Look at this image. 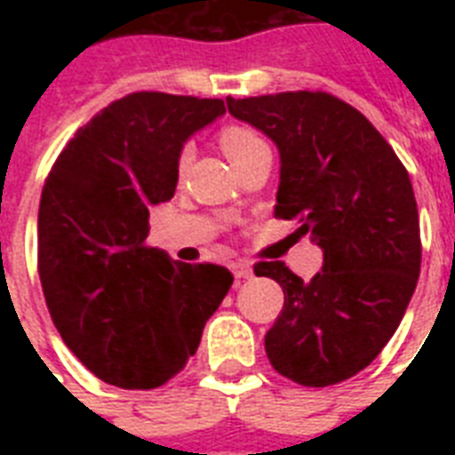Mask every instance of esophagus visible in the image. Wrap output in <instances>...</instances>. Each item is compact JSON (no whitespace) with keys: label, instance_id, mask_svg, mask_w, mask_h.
Listing matches in <instances>:
<instances>
[{"label":"esophagus","instance_id":"obj_1","mask_svg":"<svg viewBox=\"0 0 455 455\" xmlns=\"http://www.w3.org/2000/svg\"><path fill=\"white\" fill-rule=\"evenodd\" d=\"M231 269H234L235 278H250V276H252V267H250L245 259H238V262L231 264Z\"/></svg>","mask_w":455,"mask_h":455}]
</instances>
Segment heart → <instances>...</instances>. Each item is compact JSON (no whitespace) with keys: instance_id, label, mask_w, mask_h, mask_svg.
Returning a JSON list of instances; mask_svg holds the SVG:
<instances>
[{"instance_id":"b5f03b06","label":"heart","mask_w":455,"mask_h":455,"mask_svg":"<svg viewBox=\"0 0 455 455\" xmlns=\"http://www.w3.org/2000/svg\"><path fill=\"white\" fill-rule=\"evenodd\" d=\"M220 144L221 148H224V153L228 156V160L235 164V170H238L243 163H248L255 153L269 148L267 141L262 139V134L255 130H250L245 124H227V127L220 132ZM188 160H191V146H184L177 157L179 167H186Z\"/></svg>"}]
</instances>
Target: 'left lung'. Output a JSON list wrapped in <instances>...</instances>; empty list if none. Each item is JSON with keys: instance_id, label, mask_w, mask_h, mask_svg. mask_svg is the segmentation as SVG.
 <instances>
[{"instance_id": "8db88e82", "label": "left lung", "mask_w": 455, "mask_h": 455, "mask_svg": "<svg viewBox=\"0 0 455 455\" xmlns=\"http://www.w3.org/2000/svg\"><path fill=\"white\" fill-rule=\"evenodd\" d=\"M228 113L278 146V220L323 248L302 281L283 262H257L285 302L264 335L271 366L304 387L352 378L395 335L420 274V221L409 172L366 116L328 92L227 99Z\"/></svg>"}]
</instances>
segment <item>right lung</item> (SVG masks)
I'll return each mask as SVG.
<instances>
[{
  "label": "right lung",
  "mask_w": 455,
  "mask_h": 455,
  "mask_svg": "<svg viewBox=\"0 0 455 455\" xmlns=\"http://www.w3.org/2000/svg\"><path fill=\"white\" fill-rule=\"evenodd\" d=\"M221 99L134 92L96 113L42 188L37 271L68 349L108 385L156 389L188 363L234 283L220 264L146 245L148 210L174 196L179 151Z\"/></svg>",
  "instance_id": "obj_1"
}]
</instances>
